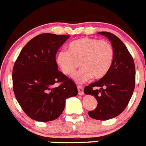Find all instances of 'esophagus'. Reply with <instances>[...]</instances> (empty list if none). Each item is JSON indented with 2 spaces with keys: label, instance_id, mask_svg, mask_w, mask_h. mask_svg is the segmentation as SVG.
I'll return each mask as SVG.
<instances>
[{
  "label": "esophagus",
  "instance_id": "esophagus-1",
  "mask_svg": "<svg viewBox=\"0 0 146 146\" xmlns=\"http://www.w3.org/2000/svg\"><path fill=\"white\" fill-rule=\"evenodd\" d=\"M78 88V93H79V95H83L84 94V91H83V87L82 85H78L77 86Z\"/></svg>",
  "mask_w": 146,
  "mask_h": 146
}]
</instances>
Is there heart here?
I'll use <instances>...</instances> for the list:
<instances>
[{
	"label": "heart",
	"instance_id": "b5f03b06",
	"mask_svg": "<svg viewBox=\"0 0 146 146\" xmlns=\"http://www.w3.org/2000/svg\"><path fill=\"white\" fill-rule=\"evenodd\" d=\"M113 58V50L111 44L105 40L84 37L71 41L68 50L58 52L56 62L62 73L72 76L79 66V70L73 75L77 83H84L92 77L101 79L111 68Z\"/></svg>",
	"mask_w": 146,
	"mask_h": 146
}]
</instances>
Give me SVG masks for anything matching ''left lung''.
<instances>
[{"label":"left lung","instance_id":"obj_1","mask_svg":"<svg viewBox=\"0 0 146 146\" xmlns=\"http://www.w3.org/2000/svg\"><path fill=\"white\" fill-rule=\"evenodd\" d=\"M111 41L113 58L106 75L84 88V93L97 100V106L89 111L91 118L108 120L119 115L127 107L135 87V65L131 55L120 39L108 32H100Z\"/></svg>","mask_w":146,"mask_h":146}]
</instances>
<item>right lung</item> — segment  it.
I'll return each instance as SVG.
<instances>
[{"label": "right lung", "instance_id": "1", "mask_svg": "<svg viewBox=\"0 0 146 146\" xmlns=\"http://www.w3.org/2000/svg\"><path fill=\"white\" fill-rule=\"evenodd\" d=\"M68 35L43 33L21 50L13 70V90L28 117L49 122L63 112L67 98L78 94L76 85L58 70L56 56ZM61 83L55 88L56 83Z\"/></svg>", "mask_w": 146, "mask_h": 146}]
</instances>
